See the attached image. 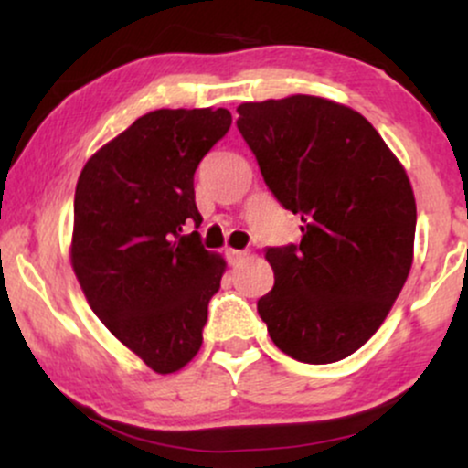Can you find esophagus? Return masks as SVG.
I'll use <instances>...</instances> for the list:
<instances>
[{"label":"esophagus","mask_w":468,"mask_h":468,"mask_svg":"<svg viewBox=\"0 0 468 468\" xmlns=\"http://www.w3.org/2000/svg\"><path fill=\"white\" fill-rule=\"evenodd\" d=\"M227 257L230 264H239V261H244L246 257H249V250H238V249H229L227 250Z\"/></svg>","instance_id":"esophagus-1"}]
</instances>
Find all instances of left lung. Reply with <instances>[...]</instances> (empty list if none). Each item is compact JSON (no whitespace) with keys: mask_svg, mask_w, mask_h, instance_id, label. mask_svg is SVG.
Masks as SVG:
<instances>
[{"mask_svg":"<svg viewBox=\"0 0 468 468\" xmlns=\"http://www.w3.org/2000/svg\"><path fill=\"white\" fill-rule=\"evenodd\" d=\"M238 112L266 185L303 222L299 246L266 250L275 286L257 313L288 356L341 361L383 325L410 277L416 197L405 166L367 118L324 96Z\"/></svg>","mask_w":468,"mask_h":468,"instance_id":"obj_1","label":"left lung"}]
</instances>
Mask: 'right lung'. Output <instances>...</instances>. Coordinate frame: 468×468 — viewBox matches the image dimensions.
<instances>
[{"instance_id":"add662e5","label":"right lung","mask_w":468,"mask_h":468,"mask_svg":"<svg viewBox=\"0 0 468 468\" xmlns=\"http://www.w3.org/2000/svg\"><path fill=\"white\" fill-rule=\"evenodd\" d=\"M229 127L224 107L155 110L80 169L72 271L94 314L155 374L178 372L200 350L227 271L182 227L202 219L193 174Z\"/></svg>"}]
</instances>
